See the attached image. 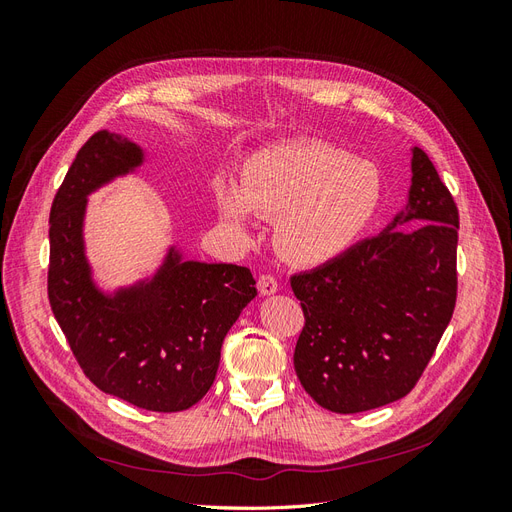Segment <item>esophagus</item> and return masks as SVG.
<instances>
[{"label":"esophagus","mask_w":512,"mask_h":512,"mask_svg":"<svg viewBox=\"0 0 512 512\" xmlns=\"http://www.w3.org/2000/svg\"><path fill=\"white\" fill-rule=\"evenodd\" d=\"M258 290H260V294L269 297V294H275L277 290H280V282H277L273 275H260L258 277Z\"/></svg>","instance_id":"esophagus-1"}]
</instances>
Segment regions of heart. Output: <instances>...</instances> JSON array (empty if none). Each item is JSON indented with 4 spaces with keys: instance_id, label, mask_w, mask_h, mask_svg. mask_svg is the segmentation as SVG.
<instances>
[{
    "instance_id": "1",
    "label": "heart",
    "mask_w": 512,
    "mask_h": 512,
    "mask_svg": "<svg viewBox=\"0 0 512 512\" xmlns=\"http://www.w3.org/2000/svg\"><path fill=\"white\" fill-rule=\"evenodd\" d=\"M384 181L378 168L322 143L282 145L247 160L237 185L215 183V207L232 235L250 239V213L276 218L275 243L299 267L346 254L374 222Z\"/></svg>"
}]
</instances>
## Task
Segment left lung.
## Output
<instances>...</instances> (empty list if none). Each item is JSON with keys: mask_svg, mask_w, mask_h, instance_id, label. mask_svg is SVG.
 <instances>
[{"mask_svg": "<svg viewBox=\"0 0 512 512\" xmlns=\"http://www.w3.org/2000/svg\"><path fill=\"white\" fill-rule=\"evenodd\" d=\"M457 230L451 192L412 147L406 209L380 235L290 277L305 316L294 371L318 406L354 414L414 389L455 309Z\"/></svg>", "mask_w": 512, "mask_h": 512, "instance_id": "left-lung-1", "label": "left lung"}]
</instances>
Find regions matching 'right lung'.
Masks as SVG:
<instances>
[{
	"instance_id": "add662e5",
	"label": "right lung",
	"mask_w": 512,
	"mask_h": 512,
	"mask_svg": "<svg viewBox=\"0 0 512 512\" xmlns=\"http://www.w3.org/2000/svg\"><path fill=\"white\" fill-rule=\"evenodd\" d=\"M143 160L141 147L108 130L76 153L51 207L49 301L100 391L143 410L181 412L211 389L224 337L256 297V280L247 267L183 260L170 247L149 280L98 288L83 241L87 196Z\"/></svg>"
}]
</instances>
